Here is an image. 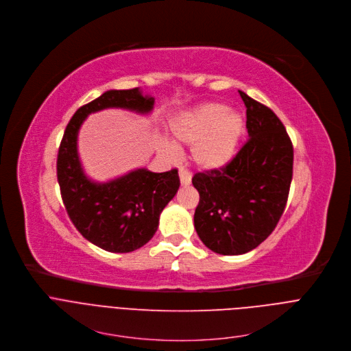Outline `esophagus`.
<instances>
[{
	"instance_id": "esophagus-1",
	"label": "esophagus",
	"mask_w": 351,
	"mask_h": 351,
	"mask_svg": "<svg viewBox=\"0 0 351 351\" xmlns=\"http://www.w3.org/2000/svg\"><path fill=\"white\" fill-rule=\"evenodd\" d=\"M178 176H180V181H181V185H182V186H186V185L191 184V174H189L186 170L181 169L180 173H178Z\"/></svg>"
}]
</instances>
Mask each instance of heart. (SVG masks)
Returning <instances> with one entry per match:
<instances>
[{
	"instance_id": "obj_1",
	"label": "heart",
	"mask_w": 351,
	"mask_h": 351,
	"mask_svg": "<svg viewBox=\"0 0 351 351\" xmlns=\"http://www.w3.org/2000/svg\"><path fill=\"white\" fill-rule=\"evenodd\" d=\"M169 130L177 145H191L189 156L197 169L212 171L223 169L235 156L245 120L224 104L206 102L177 114ZM162 148L167 154L171 151L167 144Z\"/></svg>"
}]
</instances>
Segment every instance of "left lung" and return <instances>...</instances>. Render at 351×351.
I'll list each match as a JSON object with an SVG mask.
<instances>
[{"label":"left lung","mask_w":351,"mask_h":351,"mask_svg":"<svg viewBox=\"0 0 351 351\" xmlns=\"http://www.w3.org/2000/svg\"><path fill=\"white\" fill-rule=\"evenodd\" d=\"M249 139L219 170L196 173L193 223L200 241L219 254L257 247L281 219L293 176V145L282 121L243 91Z\"/></svg>","instance_id":"8db88e82"}]
</instances>
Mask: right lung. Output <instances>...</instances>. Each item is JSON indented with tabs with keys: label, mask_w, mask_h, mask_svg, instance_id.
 <instances>
[{
	"label": "right lung",
	"mask_w": 351,
	"mask_h": 351,
	"mask_svg": "<svg viewBox=\"0 0 351 351\" xmlns=\"http://www.w3.org/2000/svg\"><path fill=\"white\" fill-rule=\"evenodd\" d=\"M154 102L138 87L106 91L77 109L59 145L56 176L67 216L87 241L106 252L128 253L152 239L162 210L180 188L178 171L138 169L105 184L94 182L83 171L77 134L90 113L106 108L149 113Z\"/></svg>",
	"instance_id": "obj_1"
}]
</instances>
